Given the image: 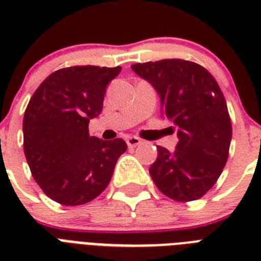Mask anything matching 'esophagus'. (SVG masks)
I'll return each instance as SVG.
<instances>
[{"instance_id":"34e87169","label":"esophagus","mask_w":261,"mask_h":261,"mask_svg":"<svg viewBox=\"0 0 261 261\" xmlns=\"http://www.w3.org/2000/svg\"><path fill=\"white\" fill-rule=\"evenodd\" d=\"M126 142H127V146L128 147H135L142 143V139L138 138V137H127Z\"/></svg>"}]
</instances>
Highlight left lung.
Listing matches in <instances>:
<instances>
[{
	"label": "left lung",
	"instance_id": "obj_1",
	"mask_svg": "<svg viewBox=\"0 0 261 261\" xmlns=\"http://www.w3.org/2000/svg\"><path fill=\"white\" fill-rule=\"evenodd\" d=\"M131 69L157 90L161 115L177 130L176 150L157 146L149 169L164 195L177 202L202 198L227 161L231 122L215 79L198 63L182 59L135 63Z\"/></svg>",
	"mask_w": 261,
	"mask_h": 261
}]
</instances>
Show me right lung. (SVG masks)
Here are the masks:
<instances>
[{
	"instance_id": "obj_1",
	"label": "right lung",
	"mask_w": 261,
	"mask_h": 261,
	"mask_svg": "<svg viewBox=\"0 0 261 261\" xmlns=\"http://www.w3.org/2000/svg\"><path fill=\"white\" fill-rule=\"evenodd\" d=\"M122 67L73 66L54 71L32 94L22 120L24 153L43 192L63 206L97 198L110 182L126 142L90 137L107 85Z\"/></svg>"
}]
</instances>
